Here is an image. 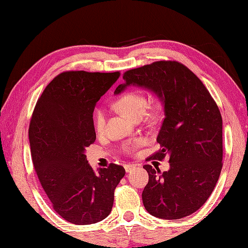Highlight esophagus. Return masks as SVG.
<instances>
[{
  "instance_id": "obj_1",
  "label": "esophagus",
  "mask_w": 248,
  "mask_h": 248,
  "mask_svg": "<svg viewBox=\"0 0 248 248\" xmlns=\"http://www.w3.org/2000/svg\"><path fill=\"white\" fill-rule=\"evenodd\" d=\"M124 170L127 171V172H131V170H133L134 166L133 165H129V164H124Z\"/></svg>"
}]
</instances>
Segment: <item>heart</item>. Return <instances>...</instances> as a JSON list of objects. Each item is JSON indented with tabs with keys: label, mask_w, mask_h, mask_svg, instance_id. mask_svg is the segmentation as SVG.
<instances>
[{
	"label": "heart",
	"mask_w": 248,
	"mask_h": 248,
	"mask_svg": "<svg viewBox=\"0 0 248 248\" xmlns=\"http://www.w3.org/2000/svg\"><path fill=\"white\" fill-rule=\"evenodd\" d=\"M117 108L124 112L125 115L133 119H141L145 114L148 106V100L146 95L140 91H128L123 94L116 102ZM151 116H155V112H152ZM107 119V111L104 107H97L93 112V127L95 131L101 133L104 131ZM144 143L143 139H136L124 144L121 150L125 154H133L138 148Z\"/></svg>",
	"instance_id": "obj_1"
}]
</instances>
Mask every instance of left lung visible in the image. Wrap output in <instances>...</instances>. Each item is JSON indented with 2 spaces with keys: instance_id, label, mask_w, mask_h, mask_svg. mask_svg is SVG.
<instances>
[{
  "instance_id": "8db88e82",
  "label": "left lung",
  "mask_w": 248,
  "mask_h": 248,
  "mask_svg": "<svg viewBox=\"0 0 248 248\" xmlns=\"http://www.w3.org/2000/svg\"><path fill=\"white\" fill-rule=\"evenodd\" d=\"M124 84L146 88L164 104L165 118L157 142L160 150L151 158H169L170 169L160 172L144 165L148 183L143 205L154 217L181 219L208 200L222 169V117L217 103L197 76L175 61H159L124 74ZM151 158H147L150 160Z\"/></svg>"
}]
</instances>
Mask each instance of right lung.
Segmentation results:
<instances>
[{"label":"right lung","instance_id":"right-lung-1","mask_svg":"<svg viewBox=\"0 0 248 248\" xmlns=\"http://www.w3.org/2000/svg\"><path fill=\"white\" fill-rule=\"evenodd\" d=\"M119 76V71H64L46 85L31 117L34 171L53 209L74 224L105 219L114 204L115 188L125 173L116 164L94 171L84 154L96 139L94 107Z\"/></svg>","mask_w":248,"mask_h":248}]
</instances>
